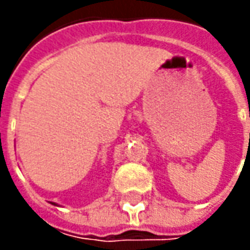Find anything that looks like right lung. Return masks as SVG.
<instances>
[{"mask_svg":"<svg viewBox=\"0 0 250 250\" xmlns=\"http://www.w3.org/2000/svg\"><path fill=\"white\" fill-rule=\"evenodd\" d=\"M53 205H55V203H53ZM55 206H57V205H55Z\"/></svg>","mask_w":250,"mask_h":250,"instance_id":"1","label":"right lung"}]
</instances>
